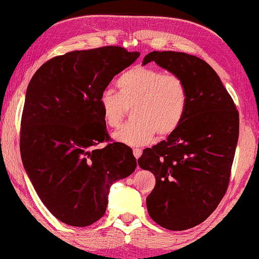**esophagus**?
Masks as SVG:
<instances>
[{
	"label": "esophagus",
	"instance_id": "1",
	"mask_svg": "<svg viewBox=\"0 0 259 259\" xmlns=\"http://www.w3.org/2000/svg\"><path fill=\"white\" fill-rule=\"evenodd\" d=\"M141 154H142L141 149H139V148H134L133 149V155L136 156V159H139V157L141 156Z\"/></svg>",
	"mask_w": 259,
	"mask_h": 259
}]
</instances>
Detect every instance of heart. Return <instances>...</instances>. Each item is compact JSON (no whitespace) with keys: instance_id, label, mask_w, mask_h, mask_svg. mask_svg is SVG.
Returning a JSON list of instances; mask_svg holds the SVG:
<instances>
[{"instance_id":"heart-1","label":"heart","mask_w":259,"mask_h":259,"mask_svg":"<svg viewBox=\"0 0 259 259\" xmlns=\"http://www.w3.org/2000/svg\"><path fill=\"white\" fill-rule=\"evenodd\" d=\"M117 86L119 92L106 89L99 97L103 120L111 128H118L132 107L133 120L113 134L115 141L140 147L156 133L160 137L174 133L185 119L188 93L176 74L136 66L118 78Z\"/></svg>"}]
</instances>
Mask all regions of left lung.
<instances>
[{
  "instance_id": "1",
  "label": "left lung",
  "mask_w": 259,
  "mask_h": 259,
  "mask_svg": "<svg viewBox=\"0 0 259 259\" xmlns=\"http://www.w3.org/2000/svg\"><path fill=\"white\" fill-rule=\"evenodd\" d=\"M151 62L181 78L188 105L179 128L139 157L140 168L156 180L146 204L159 226L186 230L207 220L227 192L238 141V112L219 74L201 58L153 51L142 65Z\"/></svg>"
}]
</instances>
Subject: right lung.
Returning <instances> with one entry per match:
<instances>
[{
    "instance_id": "right-lung-1",
    "label": "right lung",
    "mask_w": 259,
    "mask_h": 259,
    "mask_svg": "<svg viewBox=\"0 0 259 259\" xmlns=\"http://www.w3.org/2000/svg\"><path fill=\"white\" fill-rule=\"evenodd\" d=\"M138 51L104 47L67 52L33 74L21 122L23 167L40 201L56 219L88 227L106 211L111 186L136 170L132 149L108 144L99 97Z\"/></svg>"
}]
</instances>
